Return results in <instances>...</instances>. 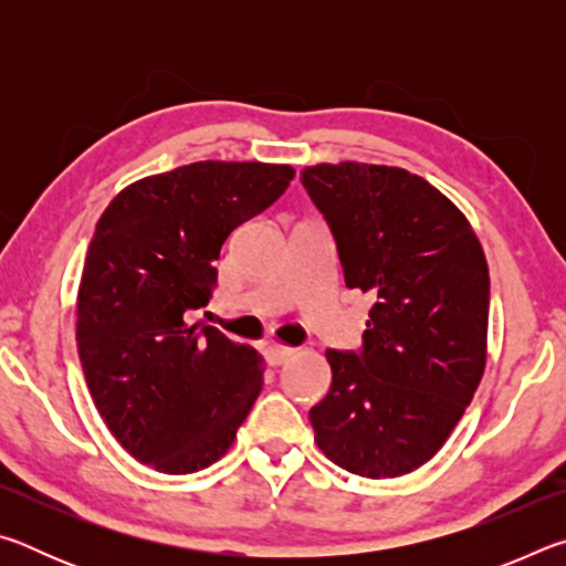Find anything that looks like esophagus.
<instances>
[{"mask_svg":"<svg viewBox=\"0 0 566 566\" xmlns=\"http://www.w3.org/2000/svg\"><path fill=\"white\" fill-rule=\"evenodd\" d=\"M294 354L292 347H280V344H266L264 347V359L266 364H272V367H280L286 359H290Z\"/></svg>","mask_w":566,"mask_h":566,"instance_id":"34e87169","label":"esophagus"}]
</instances>
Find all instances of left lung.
<instances>
[{
	"label": "left lung",
	"instance_id": "left-lung-1",
	"mask_svg": "<svg viewBox=\"0 0 566 566\" xmlns=\"http://www.w3.org/2000/svg\"><path fill=\"white\" fill-rule=\"evenodd\" d=\"M302 185L337 244L344 284L371 300L357 352L327 349L314 442L352 474L429 462L484 375L490 270L467 217L399 167L317 165Z\"/></svg>",
	"mask_w": 566,
	"mask_h": 566
}]
</instances>
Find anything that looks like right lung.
Here are the masks:
<instances>
[{
  "label": "right lung",
  "instance_id": "add662e5",
  "mask_svg": "<svg viewBox=\"0 0 566 566\" xmlns=\"http://www.w3.org/2000/svg\"><path fill=\"white\" fill-rule=\"evenodd\" d=\"M292 179L286 165L195 161L134 181L99 217L76 296V349L104 424L157 472L217 462L260 395V354L189 317L212 300L227 237Z\"/></svg>",
  "mask_w": 566,
  "mask_h": 566
}]
</instances>
